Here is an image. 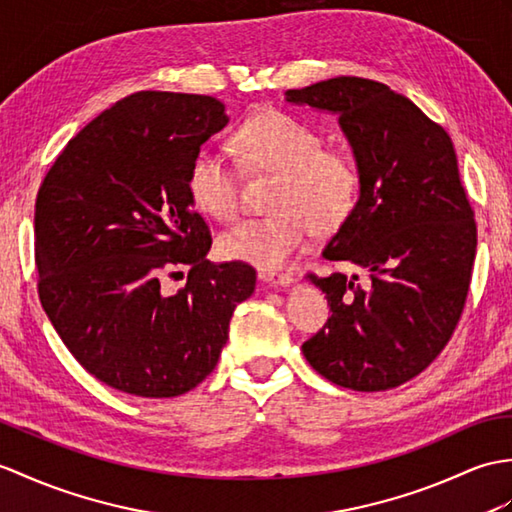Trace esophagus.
Segmentation results:
<instances>
[{"label": "esophagus", "instance_id": "esophagus-1", "mask_svg": "<svg viewBox=\"0 0 512 512\" xmlns=\"http://www.w3.org/2000/svg\"><path fill=\"white\" fill-rule=\"evenodd\" d=\"M259 279L272 285V288H288V285L294 283V275L290 272H259Z\"/></svg>", "mask_w": 512, "mask_h": 512}]
</instances>
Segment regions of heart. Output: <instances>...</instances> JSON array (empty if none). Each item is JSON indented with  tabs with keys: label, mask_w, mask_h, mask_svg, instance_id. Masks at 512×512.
Listing matches in <instances>:
<instances>
[{
	"label": "heart",
	"mask_w": 512,
	"mask_h": 512,
	"mask_svg": "<svg viewBox=\"0 0 512 512\" xmlns=\"http://www.w3.org/2000/svg\"><path fill=\"white\" fill-rule=\"evenodd\" d=\"M242 157L261 170L279 172L266 218L233 224L218 240L220 253L261 270H281L310 235L329 233L351 216L360 174L342 152L323 150V139L285 113H261L235 135ZM189 196L200 211L231 220L240 211V178L222 152L202 148L187 172Z\"/></svg>",
	"instance_id": "1"
}]
</instances>
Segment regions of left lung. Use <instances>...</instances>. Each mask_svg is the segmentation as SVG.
<instances>
[{
	"label": "left lung",
	"instance_id": "8db88e82",
	"mask_svg": "<svg viewBox=\"0 0 512 512\" xmlns=\"http://www.w3.org/2000/svg\"><path fill=\"white\" fill-rule=\"evenodd\" d=\"M285 102L336 115L360 174L358 202L323 251L353 275H307L331 316L303 344L305 360L342 388L401 386L445 349L471 283L478 231L454 144L375 80L329 78L288 89Z\"/></svg>",
	"mask_w": 512,
	"mask_h": 512
}]
</instances>
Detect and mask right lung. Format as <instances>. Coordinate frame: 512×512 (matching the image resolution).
Segmentation results:
<instances>
[{"label":"right lung","instance_id":"right-lung-1","mask_svg":"<svg viewBox=\"0 0 512 512\" xmlns=\"http://www.w3.org/2000/svg\"><path fill=\"white\" fill-rule=\"evenodd\" d=\"M229 124L211 95L139 91L95 117L58 154L37 196L41 305L69 353L135 397H178L218 364L237 303L255 292L242 261L211 264L187 172ZM178 265L172 295L160 277Z\"/></svg>","mask_w":512,"mask_h":512}]
</instances>
